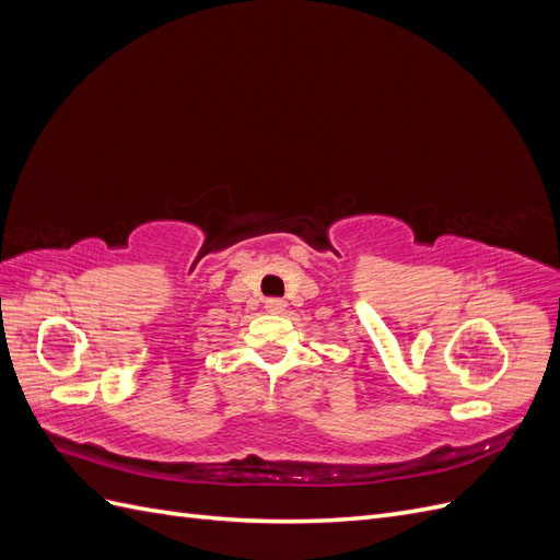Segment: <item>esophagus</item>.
<instances>
[{
	"instance_id": "1",
	"label": "esophagus",
	"mask_w": 560,
	"mask_h": 560,
	"mask_svg": "<svg viewBox=\"0 0 560 560\" xmlns=\"http://www.w3.org/2000/svg\"><path fill=\"white\" fill-rule=\"evenodd\" d=\"M284 306H287V303H284L282 299H268V301H266V311H268V313H282Z\"/></svg>"
}]
</instances>
